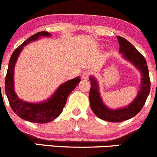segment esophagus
<instances>
[{"label": "esophagus", "mask_w": 157, "mask_h": 157, "mask_svg": "<svg viewBox=\"0 0 157 157\" xmlns=\"http://www.w3.org/2000/svg\"><path fill=\"white\" fill-rule=\"evenodd\" d=\"M91 75V72L89 70H86L85 72H82V79H88L89 75Z\"/></svg>", "instance_id": "esophagus-1"}]
</instances>
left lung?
<instances>
[{"label": "left lung", "instance_id": "1", "mask_svg": "<svg viewBox=\"0 0 157 157\" xmlns=\"http://www.w3.org/2000/svg\"><path fill=\"white\" fill-rule=\"evenodd\" d=\"M117 38L120 46L119 52L121 53V56L125 60L131 63L140 71L141 83L136 98L129 105L124 108L112 109L105 105L102 100L98 79L94 75L89 77L91 82L89 101L91 110L97 117L108 122H121L136 116L144 107L150 90L148 66L144 57L126 39L119 36H117Z\"/></svg>", "mask_w": 157, "mask_h": 157}]
</instances>
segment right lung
Here are the masks:
<instances>
[{"label":"right lung","mask_w":157,"mask_h":157,"mask_svg":"<svg viewBox=\"0 0 157 157\" xmlns=\"http://www.w3.org/2000/svg\"><path fill=\"white\" fill-rule=\"evenodd\" d=\"M51 36L52 35L46 31L39 32L31 36L13 51L9 61L5 78V92L9 103L13 112L17 116L32 123H49L58 117L66 105L69 94L75 89L81 81L80 77L66 81L58 87L49 98L43 101L36 103L28 102L18 97L14 89V69L18 56L26 45L43 37Z\"/></svg>","instance_id":"obj_1"}]
</instances>
